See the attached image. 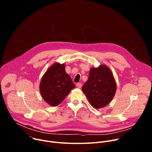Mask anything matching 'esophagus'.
Listing matches in <instances>:
<instances>
[{"mask_svg": "<svg viewBox=\"0 0 152 152\" xmlns=\"http://www.w3.org/2000/svg\"><path fill=\"white\" fill-rule=\"evenodd\" d=\"M76 86H77L78 88H80L81 86H82V83H77L76 84Z\"/></svg>", "mask_w": 152, "mask_h": 152, "instance_id": "34e87169", "label": "esophagus"}]
</instances>
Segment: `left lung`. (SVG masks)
Masks as SVG:
<instances>
[{"label": "left lung", "mask_w": 152, "mask_h": 152, "mask_svg": "<svg viewBox=\"0 0 152 152\" xmlns=\"http://www.w3.org/2000/svg\"><path fill=\"white\" fill-rule=\"evenodd\" d=\"M117 84L113 73L106 65L91 67L89 77L82 86V91L90 104L100 109L109 104L114 98Z\"/></svg>", "instance_id": "obj_1"}]
</instances>
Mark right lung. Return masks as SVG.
I'll use <instances>...</instances> for the list:
<instances>
[{
  "label": "right lung",
  "mask_w": 152,
  "mask_h": 152,
  "mask_svg": "<svg viewBox=\"0 0 152 152\" xmlns=\"http://www.w3.org/2000/svg\"><path fill=\"white\" fill-rule=\"evenodd\" d=\"M66 64L56 62L46 70L39 83V91L45 102L52 106L59 105L75 88L70 76L66 72Z\"/></svg>",
  "instance_id": "right-lung-1"
}]
</instances>
